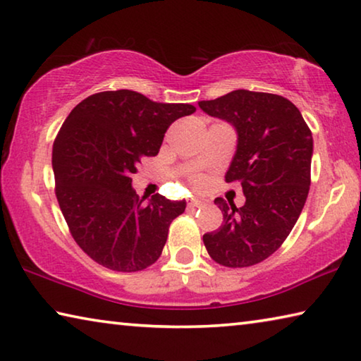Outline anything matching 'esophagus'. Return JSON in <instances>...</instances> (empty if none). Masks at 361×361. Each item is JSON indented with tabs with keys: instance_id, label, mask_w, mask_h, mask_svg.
<instances>
[{
	"instance_id": "esophagus-1",
	"label": "esophagus",
	"mask_w": 361,
	"mask_h": 361,
	"mask_svg": "<svg viewBox=\"0 0 361 361\" xmlns=\"http://www.w3.org/2000/svg\"><path fill=\"white\" fill-rule=\"evenodd\" d=\"M205 202L207 200L205 199H199V197H194V199H191L189 200V207H204L205 205Z\"/></svg>"
}]
</instances>
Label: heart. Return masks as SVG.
I'll list each match as a JSON object with an SVG mask.
<instances>
[{
	"mask_svg": "<svg viewBox=\"0 0 361 361\" xmlns=\"http://www.w3.org/2000/svg\"><path fill=\"white\" fill-rule=\"evenodd\" d=\"M194 183H195V185H200V183H202V180H200V178H195V180H194Z\"/></svg>",
	"mask_w": 361,
	"mask_h": 361,
	"instance_id": "heart-1",
	"label": "heart"
}]
</instances>
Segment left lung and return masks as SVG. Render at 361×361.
<instances>
[{
    "mask_svg": "<svg viewBox=\"0 0 361 361\" xmlns=\"http://www.w3.org/2000/svg\"><path fill=\"white\" fill-rule=\"evenodd\" d=\"M199 106L235 127L237 151L226 183H239L245 194L240 209L215 199L223 224L204 234V245L218 264L255 266L277 252L301 215L310 186L312 132L282 95L239 89Z\"/></svg>",
    "mask_w": 361,
    "mask_h": 361,
    "instance_id": "obj_1",
    "label": "left lung"
}]
</instances>
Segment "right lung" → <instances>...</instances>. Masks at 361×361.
<instances>
[{"label":"right lung","mask_w":361,"mask_h":361,"mask_svg":"<svg viewBox=\"0 0 361 361\" xmlns=\"http://www.w3.org/2000/svg\"><path fill=\"white\" fill-rule=\"evenodd\" d=\"M195 111L133 90H106L73 108L54 142L56 195L73 239L100 266L137 272L159 259L185 200L132 188L143 157L156 156L172 122Z\"/></svg>","instance_id":"right-lung-1"}]
</instances>
